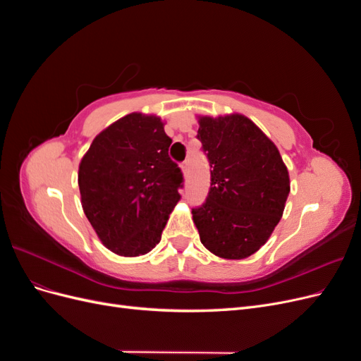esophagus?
<instances>
[{
    "mask_svg": "<svg viewBox=\"0 0 361 361\" xmlns=\"http://www.w3.org/2000/svg\"><path fill=\"white\" fill-rule=\"evenodd\" d=\"M188 166H190V161L188 159H185L182 164H180V169H182V171L187 174L188 173Z\"/></svg>",
    "mask_w": 361,
    "mask_h": 361,
    "instance_id": "1",
    "label": "esophagus"
}]
</instances>
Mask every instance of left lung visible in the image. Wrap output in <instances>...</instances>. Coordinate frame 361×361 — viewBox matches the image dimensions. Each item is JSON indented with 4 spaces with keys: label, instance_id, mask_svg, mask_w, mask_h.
Listing matches in <instances>:
<instances>
[{
    "label": "left lung",
    "instance_id": "left-lung-1",
    "mask_svg": "<svg viewBox=\"0 0 361 361\" xmlns=\"http://www.w3.org/2000/svg\"><path fill=\"white\" fill-rule=\"evenodd\" d=\"M197 138L211 166V188L192 207L202 244L224 259L248 257L267 243L289 195L276 145L241 114L200 117Z\"/></svg>",
    "mask_w": 361,
    "mask_h": 361
}]
</instances>
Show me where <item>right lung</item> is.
<instances>
[{
	"label": "right lung",
	"instance_id": "right-lung-1",
	"mask_svg": "<svg viewBox=\"0 0 361 361\" xmlns=\"http://www.w3.org/2000/svg\"><path fill=\"white\" fill-rule=\"evenodd\" d=\"M170 145L159 117L133 113L102 130L81 159L84 214L120 256L154 248L180 199L183 174L169 157Z\"/></svg>",
	"mask_w": 361,
	"mask_h": 361
}]
</instances>
